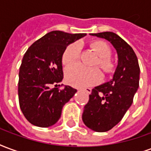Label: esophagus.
I'll list each match as a JSON object with an SVG mask.
<instances>
[{
	"mask_svg": "<svg viewBox=\"0 0 151 151\" xmlns=\"http://www.w3.org/2000/svg\"><path fill=\"white\" fill-rule=\"evenodd\" d=\"M82 90H83V91H85V92H86L87 93H88V94H90V93L92 92V88H83Z\"/></svg>",
	"mask_w": 151,
	"mask_h": 151,
	"instance_id": "34e87169",
	"label": "esophagus"
}]
</instances>
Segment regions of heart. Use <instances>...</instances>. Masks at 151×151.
Wrapping results in <instances>:
<instances>
[{"label":"heart","mask_w":151,"mask_h":151,"mask_svg":"<svg viewBox=\"0 0 151 151\" xmlns=\"http://www.w3.org/2000/svg\"><path fill=\"white\" fill-rule=\"evenodd\" d=\"M90 46L99 56L96 65H99L104 73H110L114 69V64L109 59L111 55L110 47L105 42L93 41ZM80 58V46L76 42L68 45L62 55V62L64 65H71L78 61ZM102 75L97 68H86L80 64L71 65L65 70V80L70 85L78 88L88 87L98 83Z\"/></svg>","instance_id":"obj_1"}]
</instances>
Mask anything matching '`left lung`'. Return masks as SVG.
<instances>
[{
	"instance_id": "left-lung-1",
	"label": "left lung",
	"mask_w": 151,
	"mask_h": 151,
	"mask_svg": "<svg viewBox=\"0 0 151 151\" xmlns=\"http://www.w3.org/2000/svg\"><path fill=\"white\" fill-rule=\"evenodd\" d=\"M90 35L109 41L118 56L113 79L92 89L82 115L87 127L96 132H106L121 122L131 106L139 87L140 68L132 47L115 33Z\"/></svg>"
}]
</instances>
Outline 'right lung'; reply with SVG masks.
Wrapping results in <instances>:
<instances>
[{"label":"right lung","mask_w":151,"mask_h":151,"mask_svg":"<svg viewBox=\"0 0 151 151\" xmlns=\"http://www.w3.org/2000/svg\"><path fill=\"white\" fill-rule=\"evenodd\" d=\"M85 35L51 31L25 53L19 70L18 99L23 115L32 125H55L61 116L63 105L77 92L70 86L62 90L50 86H58L63 79L62 55L65 48Z\"/></svg>","instance_id":"right-lung-1"}]
</instances>
